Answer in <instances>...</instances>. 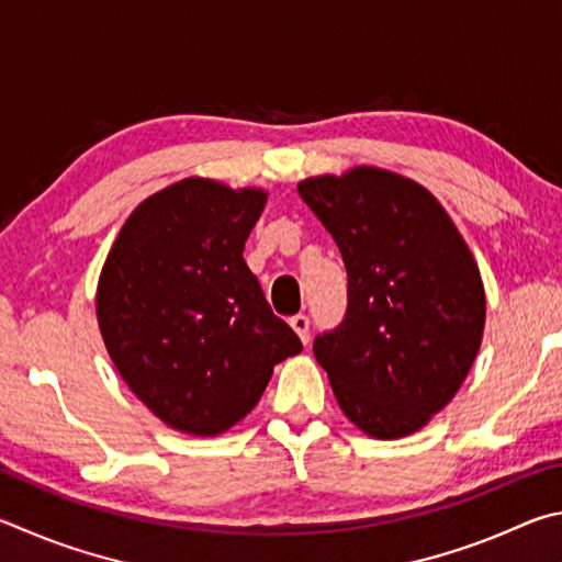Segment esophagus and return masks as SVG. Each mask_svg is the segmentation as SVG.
Returning <instances> with one entry per match:
<instances>
[{"instance_id":"34e87169","label":"esophagus","mask_w":562,"mask_h":562,"mask_svg":"<svg viewBox=\"0 0 562 562\" xmlns=\"http://www.w3.org/2000/svg\"><path fill=\"white\" fill-rule=\"evenodd\" d=\"M291 328L299 333V338L303 340V346H308V333H311L308 316H303V313H299V316H293L291 318Z\"/></svg>"}]
</instances>
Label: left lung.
Instances as JSON below:
<instances>
[{
  "instance_id": "1",
  "label": "left lung",
  "mask_w": 562,
  "mask_h": 562,
  "mask_svg": "<svg viewBox=\"0 0 562 562\" xmlns=\"http://www.w3.org/2000/svg\"><path fill=\"white\" fill-rule=\"evenodd\" d=\"M336 239L348 311L313 340L346 417L378 439L407 437L445 409L484 336L479 266L435 194L407 177L356 167L299 184Z\"/></svg>"
}]
</instances>
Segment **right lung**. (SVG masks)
<instances>
[{
    "label": "right lung",
    "instance_id": "right-lung-1",
    "mask_svg": "<svg viewBox=\"0 0 562 562\" xmlns=\"http://www.w3.org/2000/svg\"><path fill=\"white\" fill-rule=\"evenodd\" d=\"M263 190L187 177L127 216L98 279L113 366L167 427L222 435L261 400L273 366L303 350L263 299L244 244Z\"/></svg>",
    "mask_w": 562,
    "mask_h": 562
}]
</instances>
